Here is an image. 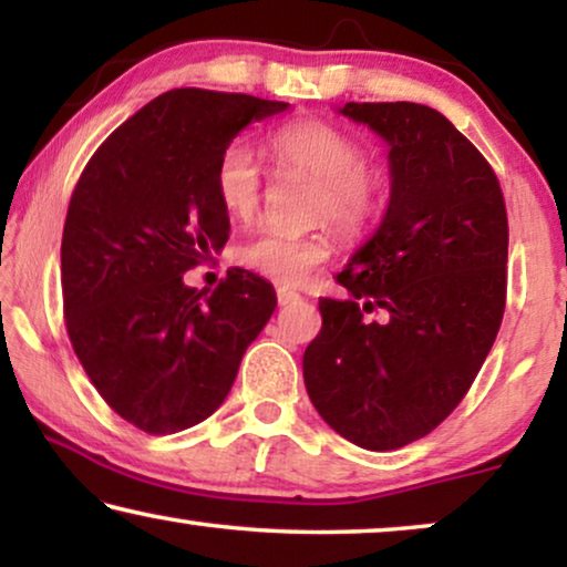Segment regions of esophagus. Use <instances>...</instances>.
I'll return each instance as SVG.
<instances>
[{
  "label": "esophagus",
  "instance_id": "1",
  "mask_svg": "<svg viewBox=\"0 0 567 567\" xmlns=\"http://www.w3.org/2000/svg\"><path fill=\"white\" fill-rule=\"evenodd\" d=\"M276 297H278V305H281V307H289V305H293V301H299V299H301V293H299V291H293V289H286V286H278V289H276Z\"/></svg>",
  "mask_w": 567,
  "mask_h": 567
}]
</instances>
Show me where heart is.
I'll return each instance as SVG.
<instances>
[{"label": "heart", "mask_w": 567, "mask_h": 567, "mask_svg": "<svg viewBox=\"0 0 567 567\" xmlns=\"http://www.w3.org/2000/svg\"><path fill=\"white\" fill-rule=\"evenodd\" d=\"M268 154L281 169L315 181L312 219H328L340 235L361 237L374 227L390 198V177L367 159L351 131L324 118H297L268 134ZM214 190L229 219L250 221L260 206L262 175L250 146L229 144L214 169ZM332 255L324 227L309 231L262 229L237 250L239 266L276 284H301Z\"/></svg>", "instance_id": "heart-1"}]
</instances>
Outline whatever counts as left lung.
<instances>
[{"instance_id":"left-lung-1","label":"left lung","mask_w":567,"mask_h":567,"mask_svg":"<svg viewBox=\"0 0 567 567\" xmlns=\"http://www.w3.org/2000/svg\"><path fill=\"white\" fill-rule=\"evenodd\" d=\"M390 144L392 196L374 237L320 299L305 384L330 429L371 452L429 436L470 392L506 309L508 216L477 146L417 103H346ZM382 308V323L368 315Z\"/></svg>"}]
</instances>
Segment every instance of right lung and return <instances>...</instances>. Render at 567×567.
<instances>
[{"label":"right lung","mask_w":567,"mask_h":567,"mask_svg":"<svg viewBox=\"0 0 567 567\" xmlns=\"http://www.w3.org/2000/svg\"><path fill=\"white\" fill-rule=\"evenodd\" d=\"M289 103L169 90L121 123L82 169L61 237L64 322L107 405L162 436L206 421L276 309L266 278L229 268L214 291L183 276L219 252V154Z\"/></svg>","instance_id":"add662e5"}]
</instances>
